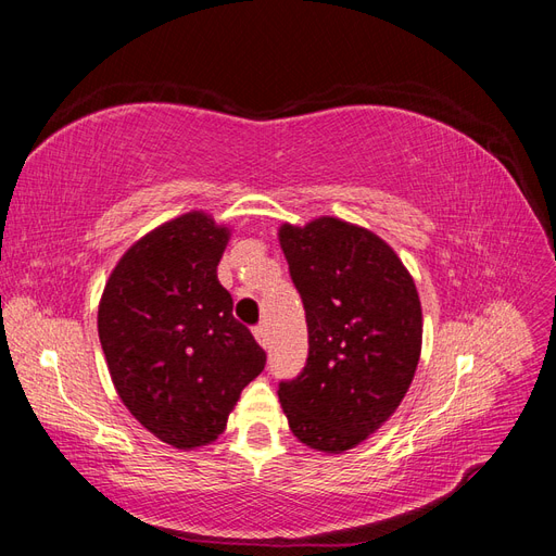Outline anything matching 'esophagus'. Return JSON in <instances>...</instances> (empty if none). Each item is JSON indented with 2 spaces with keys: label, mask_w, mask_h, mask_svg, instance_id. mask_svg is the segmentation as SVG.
<instances>
[{
  "label": "esophagus",
  "mask_w": 556,
  "mask_h": 556,
  "mask_svg": "<svg viewBox=\"0 0 556 556\" xmlns=\"http://www.w3.org/2000/svg\"><path fill=\"white\" fill-rule=\"evenodd\" d=\"M252 333H255V339H257V343L262 348L268 345V329H266V325H257L255 329H252Z\"/></svg>",
  "instance_id": "1"
}]
</instances>
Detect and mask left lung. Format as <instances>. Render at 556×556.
Masks as SVG:
<instances>
[{
  "label": "left lung",
  "mask_w": 556,
  "mask_h": 556,
  "mask_svg": "<svg viewBox=\"0 0 556 556\" xmlns=\"http://www.w3.org/2000/svg\"><path fill=\"white\" fill-rule=\"evenodd\" d=\"M280 248L304 301L308 359L280 380L292 433L323 452L366 441L406 396L422 350V306L396 252L336 217L280 227Z\"/></svg>",
  "instance_id": "left-lung-1"
}]
</instances>
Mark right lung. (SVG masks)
I'll list each match as a JSON object with an SVG mask.
<instances>
[{
    "mask_svg": "<svg viewBox=\"0 0 556 556\" xmlns=\"http://www.w3.org/2000/svg\"><path fill=\"white\" fill-rule=\"evenodd\" d=\"M227 241L229 229L206 213H185L125 252L99 304V341L117 394L178 450L215 441L266 364L217 280Z\"/></svg>",
    "mask_w": 556,
    "mask_h": 556,
    "instance_id": "1",
    "label": "right lung"
}]
</instances>
